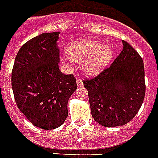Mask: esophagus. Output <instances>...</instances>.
Returning a JSON list of instances; mask_svg holds the SVG:
<instances>
[{"label": "esophagus", "mask_w": 158, "mask_h": 158, "mask_svg": "<svg viewBox=\"0 0 158 158\" xmlns=\"http://www.w3.org/2000/svg\"><path fill=\"white\" fill-rule=\"evenodd\" d=\"M76 82H77V85L79 86V87H82V86L83 85V80H82L81 79H79V78H77Z\"/></svg>", "instance_id": "obj_1"}]
</instances>
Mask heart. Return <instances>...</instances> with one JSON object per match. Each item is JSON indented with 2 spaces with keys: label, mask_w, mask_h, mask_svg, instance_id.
<instances>
[{
  "label": "heart",
  "mask_w": 158,
  "mask_h": 158,
  "mask_svg": "<svg viewBox=\"0 0 158 158\" xmlns=\"http://www.w3.org/2000/svg\"><path fill=\"white\" fill-rule=\"evenodd\" d=\"M66 53L69 59L82 63V71L88 75H96L105 68L114 54L110 46L86 39H78L68 45ZM68 58L63 57L62 60L68 63Z\"/></svg>",
  "instance_id": "heart-1"
}]
</instances>
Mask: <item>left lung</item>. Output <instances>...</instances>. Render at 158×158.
<instances>
[{"label": "left lung", "instance_id": "left-lung-1", "mask_svg": "<svg viewBox=\"0 0 158 158\" xmlns=\"http://www.w3.org/2000/svg\"><path fill=\"white\" fill-rule=\"evenodd\" d=\"M122 42L123 50L110 67L92 79L83 80L94 120L108 128L132 120L145 95L142 59L128 42Z\"/></svg>", "mask_w": 158, "mask_h": 158}]
</instances>
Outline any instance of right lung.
<instances>
[{
    "mask_svg": "<svg viewBox=\"0 0 158 158\" xmlns=\"http://www.w3.org/2000/svg\"><path fill=\"white\" fill-rule=\"evenodd\" d=\"M59 32L43 33L26 42L16 56L12 88L18 108L34 126L48 130L64 123L67 103L76 90L73 75L59 71Z\"/></svg>",
    "mask_w": 158,
    "mask_h": 158,
    "instance_id": "obj_1",
    "label": "right lung"
}]
</instances>
